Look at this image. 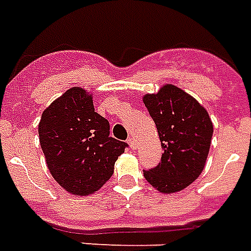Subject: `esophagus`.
Masks as SVG:
<instances>
[{
    "instance_id": "obj_1",
    "label": "esophagus",
    "mask_w": 251,
    "mask_h": 251,
    "mask_svg": "<svg viewBox=\"0 0 251 251\" xmlns=\"http://www.w3.org/2000/svg\"><path fill=\"white\" fill-rule=\"evenodd\" d=\"M127 143H129V146H130V149H135V146H137V145H135V139L134 138H129L127 139Z\"/></svg>"
}]
</instances>
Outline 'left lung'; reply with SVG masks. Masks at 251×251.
Returning a JSON list of instances; mask_svg holds the SVG:
<instances>
[{
    "mask_svg": "<svg viewBox=\"0 0 251 251\" xmlns=\"http://www.w3.org/2000/svg\"><path fill=\"white\" fill-rule=\"evenodd\" d=\"M163 147L160 163L143 176L162 194H175L194 183L204 170L213 124L198 100L174 84L143 96Z\"/></svg>",
    "mask_w": 251,
    "mask_h": 251,
    "instance_id": "left-lung-1",
    "label": "left lung"
}]
</instances>
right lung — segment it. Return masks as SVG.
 I'll return each mask as SVG.
<instances>
[{"instance_id": "right-lung-1", "label": "right lung", "mask_w": 251, "mask_h": 251, "mask_svg": "<svg viewBox=\"0 0 251 251\" xmlns=\"http://www.w3.org/2000/svg\"><path fill=\"white\" fill-rule=\"evenodd\" d=\"M38 133L52 177L76 196L100 189L127 146L109 137L108 120L95 112L93 97L80 87L68 89L45 109Z\"/></svg>"}]
</instances>
